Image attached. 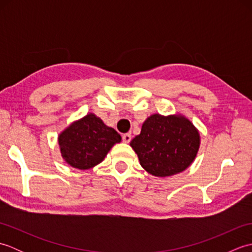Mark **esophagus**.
<instances>
[{
	"mask_svg": "<svg viewBox=\"0 0 252 252\" xmlns=\"http://www.w3.org/2000/svg\"><path fill=\"white\" fill-rule=\"evenodd\" d=\"M131 138H132V135L130 134V133H126V134L122 135V141L125 143H130Z\"/></svg>",
	"mask_w": 252,
	"mask_h": 252,
	"instance_id": "1",
	"label": "esophagus"
}]
</instances>
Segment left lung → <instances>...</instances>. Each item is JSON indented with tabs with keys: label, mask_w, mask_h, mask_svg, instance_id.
Returning <instances> with one entry per match:
<instances>
[{
	"label": "left lung",
	"mask_w": 252,
	"mask_h": 252,
	"mask_svg": "<svg viewBox=\"0 0 252 252\" xmlns=\"http://www.w3.org/2000/svg\"><path fill=\"white\" fill-rule=\"evenodd\" d=\"M130 145L148 173L165 178L183 172L192 163L200 134L184 116L154 114L144 121L141 133Z\"/></svg>",
	"instance_id": "8db88e82"
}]
</instances>
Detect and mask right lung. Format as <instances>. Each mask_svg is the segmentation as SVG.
<instances>
[{
    "instance_id": "1",
    "label": "right lung",
    "mask_w": 252,
    "mask_h": 252,
    "mask_svg": "<svg viewBox=\"0 0 252 252\" xmlns=\"http://www.w3.org/2000/svg\"><path fill=\"white\" fill-rule=\"evenodd\" d=\"M120 142L119 133L94 114L72 122L58 135L62 157L79 170H88L100 163L111 147Z\"/></svg>"
}]
</instances>
